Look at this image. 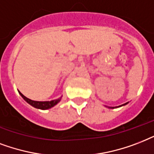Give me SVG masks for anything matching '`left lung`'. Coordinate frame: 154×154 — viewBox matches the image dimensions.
Instances as JSON below:
<instances>
[{
	"label": "left lung",
	"instance_id": "1",
	"mask_svg": "<svg viewBox=\"0 0 154 154\" xmlns=\"http://www.w3.org/2000/svg\"><path fill=\"white\" fill-rule=\"evenodd\" d=\"M127 103H128V102H127V103H124V104H122V105L116 106V107H107V106H106V107H107V108H119V107H122V106L126 105V104H127Z\"/></svg>",
	"mask_w": 154,
	"mask_h": 154
}]
</instances>
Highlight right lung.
Instances as JSON below:
<instances>
[{
	"label": "right lung",
	"instance_id": "add662e5",
	"mask_svg": "<svg viewBox=\"0 0 154 154\" xmlns=\"http://www.w3.org/2000/svg\"><path fill=\"white\" fill-rule=\"evenodd\" d=\"M18 92L19 94H20V96H21V97L29 103V104H30L31 106H33L34 108L42 109V110H46V109H50V108H53L54 106H55L57 103L60 102L61 99H62V96H61L60 98L57 99V100H54L51 101H35L32 100L26 97V96H24L23 94H21L19 91Z\"/></svg>",
	"mask_w": 154,
	"mask_h": 154
}]
</instances>
